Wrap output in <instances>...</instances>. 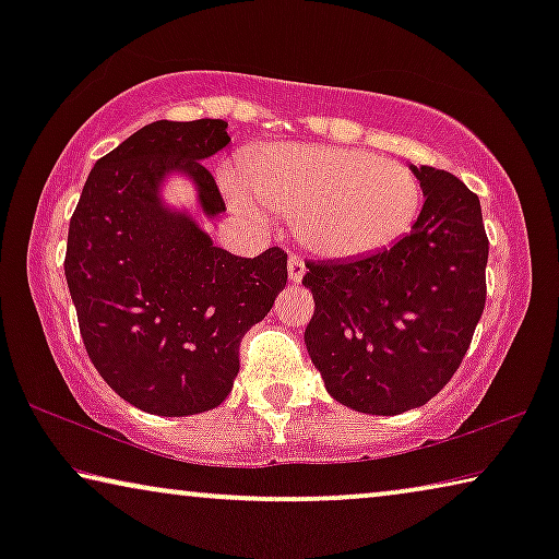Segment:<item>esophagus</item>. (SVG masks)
<instances>
[{
    "instance_id": "1",
    "label": "esophagus",
    "mask_w": 559,
    "mask_h": 559,
    "mask_svg": "<svg viewBox=\"0 0 559 559\" xmlns=\"http://www.w3.org/2000/svg\"><path fill=\"white\" fill-rule=\"evenodd\" d=\"M287 277L293 285H300L302 277H305V262L300 257H289L287 262Z\"/></svg>"
}]
</instances>
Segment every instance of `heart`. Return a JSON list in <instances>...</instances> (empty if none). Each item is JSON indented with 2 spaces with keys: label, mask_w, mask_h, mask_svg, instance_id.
I'll return each instance as SVG.
<instances>
[{
  "label": "heart",
  "mask_w": 559,
  "mask_h": 559,
  "mask_svg": "<svg viewBox=\"0 0 559 559\" xmlns=\"http://www.w3.org/2000/svg\"><path fill=\"white\" fill-rule=\"evenodd\" d=\"M241 216L295 221L297 239L323 259L371 254L417 218L423 188L412 170L361 150L274 144L241 159L226 182Z\"/></svg>",
  "instance_id": "1"
}]
</instances>
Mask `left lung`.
Returning <instances> with one entry per match:
<instances>
[{"label":"left lung","mask_w":559,"mask_h":559,"mask_svg":"<svg viewBox=\"0 0 559 559\" xmlns=\"http://www.w3.org/2000/svg\"><path fill=\"white\" fill-rule=\"evenodd\" d=\"M425 203L392 247L310 262L305 346L328 394L364 415L430 402L461 366L486 305L480 201L455 175L409 165Z\"/></svg>","instance_id":"left-lung-1"}]
</instances>
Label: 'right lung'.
<instances>
[{
    "label": "right lung",
    "mask_w": 559,
    "mask_h": 559,
    "mask_svg": "<svg viewBox=\"0 0 559 559\" xmlns=\"http://www.w3.org/2000/svg\"><path fill=\"white\" fill-rule=\"evenodd\" d=\"M226 127H142L94 165L68 228L66 280L88 358L121 400L150 415L218 407L239 373L243 333L287 285L285 251L228 254L193 209L167 201V186L182 178L203 218L226 211L203 167L231 142Z\"/></svg>",
    "instance_id": "obj_1"
}]
</instances>
